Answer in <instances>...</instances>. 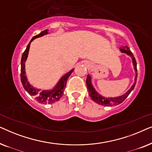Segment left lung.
<instances>
[{"mask_svg":"<svg viewBox=\"0 0 152 152\" xmlns=\"http://www.w3.org/2000/svg\"><path fill=\"white\" fill-rule=\"evenodd\" d=\"M120 51L123 53H126V55H129L132 58V61L133 64H134L135 71L137 72V67H136V61L135 57H134V55L132 53V51L130 50L129 48L127 46H123L120 48ZM137 77H138V73L136 75V77H135V82L133 84V86L131 87V88L126 92L125 94L121 95V96L116 97H104L102 96L99 94L98 93L95 91V89L93 88L92 84H91V78L90 75H87L86 78V86L87 88H88V91L89 93V95L91 97V99H93L95 102L98 104L104 106V107H109V106H115L118 105L120 104H121L126 97H128V95L130 94V93L133 91V89L134 88L135 85H136V80H137Z\"/></svg>","mask_w":152,"mask_h":152,"instance_id":"1","label":"left lung"}]
</instances>
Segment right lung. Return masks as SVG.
Returning <instances> with one entry per match:
<instances>
[{"mask_svg": "<svg viewBox=\"0 0 152 152\" xmlns=\"http://www.w3.org/2000/svg\"><path fill=\"white\" fill-rule=\"evenodd\" d=\"M48 30H45L44 31H42L40 34L36 35L32 39L30 42L27 46L26 50L23 53L22 57H21V62H20V80H21V83L23 86L25 90L28 92L30 95H32L35 97V99L39 103L41 104H53L55 103L56 102L59 100L61 98L62 95H63V92L64 88H65L66 82H67L68 78L69 77L70 74L72 73L74 69H72L70 70L69 72H67L65 75H64L60 79L59 82L57 84V85L55 86V88L52 90L50 91H41L40 89H37L34 87L29 84L28 82V79L26 77V70H25V63L28 57L29 49H30V43L38 37H41L43 36V35L48 34Z\"/></svg>", "mask_w": 152, "mask_h": 152, "instance_id": "1", "label": "right lung"}]
</instances>
